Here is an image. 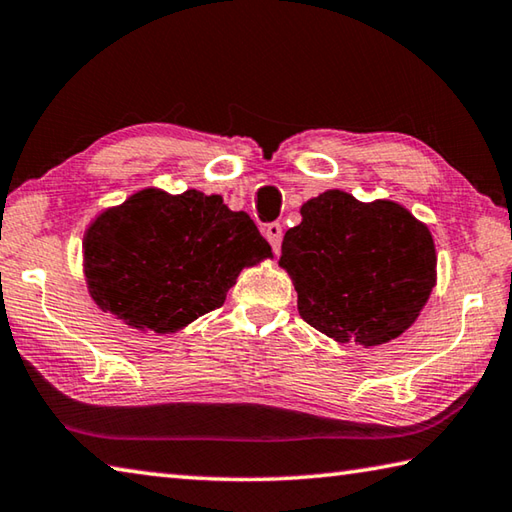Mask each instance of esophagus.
<instances>
[{
    "label": "esophagus",
    "mask_w": 512,
    "mask_h": 512,
    "mask_svg": "<svg viewBox=\"0 0 512 512\" xmlns=\"http://www.w3.org/2000/svg\"><path fill=\"white\" fill-rule=\"evenodd\" d=\"M264 235H266V239H268V244L273 246V250L277 253V250H280V244H282V224H268L266 228H264Z\"/></svg>",
    "instance_id": "1"
}]
</instances>
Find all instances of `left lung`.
<instances>
[{
  "label": "left lung",
  "mask_w": 512,
  "mask_h": 512,
  "mask_svg": "<svg viewBox=\"0 0 512 512\" xmlns=\"http://www.w3.org/2000/svg\"><path fill=\"white\" fill-rule=\"evenodd\" d=\"M286 230L280 264L302 320L336 342L378 347L405 333L436 286L427 224L389 199L327 190Z\"/></svg>",
  "instance_id": "obj_1"
}]
</instances>
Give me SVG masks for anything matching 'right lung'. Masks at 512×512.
Returning a JSON list of instances; mask_svg holds the SVG:
<instances>
[{
    "mask_svg": "<svg viewBox=\"0 0 512 512\" xmlns=\"http://www.w3.org/2000/svg\"><path fill=\"white\" fill-rule=\"evenodd\" d=\"M273 259L246 212L221 194L143 188L94 217L82 237V273L98 309L156 336L219 309L244 268Z\"/></svg>",
    "mask_w": 512,
    "mask_h": 512,
    "instance_id": "add662e5",
    "label": "right lung"
}]
</instances>
